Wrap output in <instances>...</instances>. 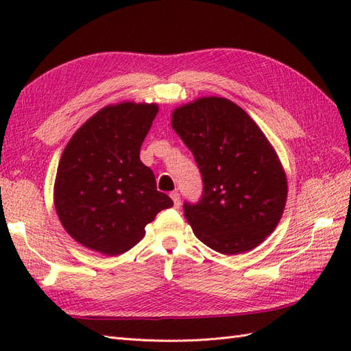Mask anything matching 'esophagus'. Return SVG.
I'll list each match as a JSON object with an SVG mask.
<instances>
[{
    "instance_id": "1",
    "label": "esophagus",
    "mask_w": 351,
    "mask_h": 351,
    "mask_svg": "<svg viewBox=\"0 0 351 351\" xmlns=\"http://www.w3.org/2000/svg\"><path fill=\"white\" fill-rule=\"evenodd\" d=\"M170 197H171V200H173L175 208H180V205H181V195H180V193L171 191L170 193Z\"/></svg>"
}]
</instances>
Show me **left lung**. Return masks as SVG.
<instances>
[{
	"mask_svg": "<svg viewBox=\"0 0 351 351\" xmlns=\"http://www.w3.org/2000/svg\"><path fill=\"white\" fill-rule=\"evenodd\" d=\"M171 126L202 176V196L184 202L193 232L225 255L256 247L278 226L288 191L263 131L237 104L217 96L175 110Z\"/></svg>",
	"mask_w": 351,
	"mask_h": 351,
	"instance_id": "obj_1",
	"label": "left lung"
}]
</instances>
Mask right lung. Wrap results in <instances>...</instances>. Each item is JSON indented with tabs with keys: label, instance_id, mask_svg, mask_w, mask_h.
I'll use <instances>...</instances> for the list:
<instances>
[{
	"label": "right lung",
	"instance_id": "add662e5",
	"mask_svg": "<svg viewBox=\"0 0 351 351\" xmlns=\"http://www.w3.org/2000/svg\"><path fill=\"white\" fill-rule=\"evenodd\" d=\"M158 113L155 104L106 107L73 134L58 162L54 204L80 244L116 256L134 247L155 215L173 205L156 190L140 147Z\"/></svg>",
	"mask_w": 351,
	"mask_h": 351
}]
</instances>
